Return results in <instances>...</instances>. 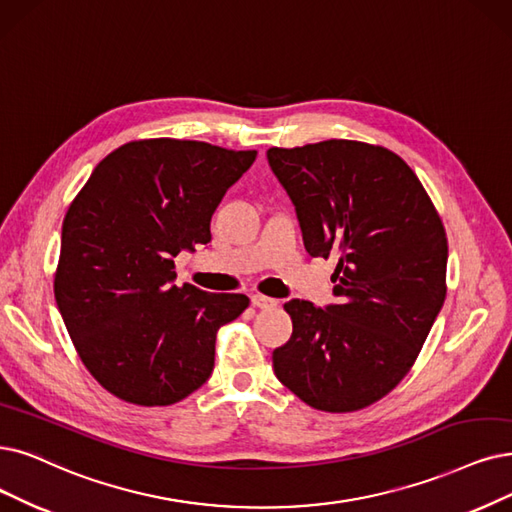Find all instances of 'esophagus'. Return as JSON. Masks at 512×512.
<instances>
[{"label": "esophagus", "mask_w": 512, "mask_h": 512, "mask_svg": "<svg viewBox=\"0 0 512 512\" xmlns=\"http://www.w3.org/2000/svg\"><path fill=\"white\" fill-rule=\"evenodd\" d=\"M252 304L258 306V309H275L277 300H275V298H269V296H262V294H254V296H252Z\"/></svg>", "instance_id": "obj_1"}]
</instances>
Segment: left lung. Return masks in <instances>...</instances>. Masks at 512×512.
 <instances>
[{
    "instance_id": "8db88e82",
    "label": "left lung",
    "mask_w": 512,
    "mask_h": 512,
    "mask_svg": "<svg viewBox=\"0 0 512 512\" xmlns=\"http://www.w3.org/2000/svg\"><path fill=\"white\" fill-rule=\"evenodd\" d=\"M304 248L336 256V304L290 300L292 338L273 351L283 386L321 412H355L403 380L445 300L447 237L418 176L384 147L323 140L269 149Z\"/></svg>"
}]
</instances>
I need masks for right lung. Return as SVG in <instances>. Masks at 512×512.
<instances>
[{
  "instance_id": "right-lung-1",
  "label": "right lung",
  "mask_w": 512,
  "mask_h": 512,
  "mask_svg": "<svg viewBox=\"0 0 512 512\" xmlns=\"http://www.w3.org/2000/svg\"><path fill=\"white\" fill-rule=\"evenodd\" d=\"M256 151L151 138L102 159L67 210L54 296L90 374L136 405H172L212 376L216 330L243 294L174 283V258L212 239L210 220Z\"/></svg>"
}]
</instances>
